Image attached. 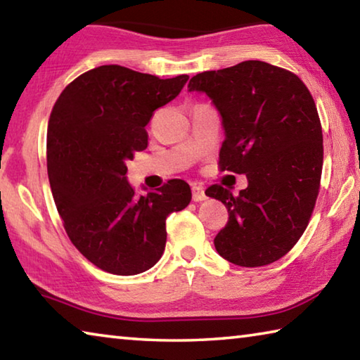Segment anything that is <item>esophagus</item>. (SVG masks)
I'll use <instances>...</instances> for the list:
<instances>
[{"instance_id":"obj_1","label":"esophagus","mask_w":360,"mask_h":360,"mask_svg":"<svg viewBox=\"0 0 360 360\" xmlns=\"http://www.w3.org/2000/svg\"><path fill=\"white\" fill-rule=\"evenodd\" d=\"M192 198H193V202H203V200H206L205 188L200 186H193L192 187Z\"/></svg>"}]
</instances>
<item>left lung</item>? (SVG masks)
<instances>
[{
    "instance_id": "8db88e82",
    "label": "left lung",
    "mask_w": 360,
    "mask_h": 360,
    "mask_svg": "<svg viewBox=\"0 0 360 360\" xmlns=\"http://www.w3.org/2000/svg\"><path fill=\"white\" fill-rule=\"evenodd\" d=\"M187 89L221 114L222 172L248 178L236 197L219 184L206 191L229 210L216 251L240 266L273 264L300 240L319 193L324 148L313 96L294 72L259 60L200 72Z\"/></svg>"
}]
</instances>
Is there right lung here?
<instances>
[{"mask_svg":"<svg viewBox=\"0 0 360 360\" xmlns=\"http://www.w3.org/2000/svg\"><path fill=\"white\" fill-rule=\"evenodd\" d=\"M187 79L103 65L66 85L53 105L47 127L53 202L77 251L112 275L154 266L165 251L167 217L192 200L182 179L139 197L127 181V160L148 148L152 112L174 100Z\"/></svg>","mask_w":360,"mask_h":360,"instance_id":"right-lung-1","label":"right lung"}]
</instances>
